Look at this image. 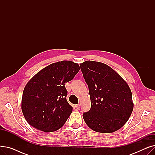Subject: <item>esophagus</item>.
<instances>
[{
    "label": "esophagus",
    "instance_id": "esophagus-1",
    "mask_svg": "<svg viewBox=\"0 0 155 155\" xmlns=\"http://www.w3.org/2000/svg\"><path fill=\"white\" fill-rule=\"evenodd\" d=\"M75 107H76L77 109H80V104H77V105H75Z\"/></svg>",
    "mask_w": 155,
    "mask_h": 155
}]
</instances>
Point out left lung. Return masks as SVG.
Returning <instances> with one entry per match:
<instances>
[{"label": "left lung", "instance_id": "1", "mask_svg": "<svg viewBox=\"0 0 155 155\" xmlns=\"http://www.w3.org/2000/svg\"><path fill=\"white\" fill-rule=\"evenodd\" d=\"M90 94L91 107L83 114L87 125L110 133L123 127L133 110L132 93L118 73L104 63L85 61L80 64Z\"/></svg>", "mask_w": 155, "mask_h": 155}]
</instances>
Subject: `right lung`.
Wrapping results in <instances>:
<instances>
[{"label":"right lung","mask_w":155,"mask_h":155,"mask_svg":"<svg viewBox=\"0 0 155 155\" xmlns=\"http://www.w3.org/2000/svg\"><path fill=\"white\" fill-rule=\"evenodd\" d=\"M79 70L77 63L61 61L48 65L29 81L21 104L29 124L44 132L55 131L63 126L73 110L66 98L65 84Z\"/></svg>","instance_id":"obj_1"}]
</instances>
